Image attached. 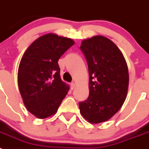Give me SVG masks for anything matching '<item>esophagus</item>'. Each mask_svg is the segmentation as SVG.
<instances>
[{
    "label": "esophagus",
    "mask_w": 149,
    "mask_h": 149,
    "mask_svg": "<svg viewBox=\"0 0 149 149\" xmlns=\"http://www.w3.org/2000/svg\"><path fill=\"white\" fill-rule=\"evenodd\" d=\"M75 87H76V84H75V83H72V84H71V89H75Z\"/></svg>",
    "instance_id": "34e87169"
}]
</instances>
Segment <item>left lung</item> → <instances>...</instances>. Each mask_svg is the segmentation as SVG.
Segmentation results:
<instances>
[{
	"label": "left lung",
	"mask_w": 149,
	"mask_h": 149,
	"mask_svg": "<svg viewBox=\"0 0 149 149\" xmlns=\"http://www.w3.org/2000/svg\"><path fill=\"white\" fill-rule=\"evenodd\" d=\"M89 68V95L79 103L80 113L92 124L107 122L121 109L129 84L126 60L108 38L94 36L81 42Z\"/></svg>",
	"instance_id": "left-lung-1"
}]
</instances>
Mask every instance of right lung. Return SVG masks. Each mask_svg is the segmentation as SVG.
<instances>
[{
  "instance_id": "add662e5",
  "label": "right lung",
  "mask_w": 149,
  "mask_h": 149,
  "mask_svg": "<svg viewBox=\"0 0 149 149\" xmlns=\"http://www.w3.org/2000/svg\"><path fill=\"white\" fill-rule=\"evenodd\" d=\"M74 44L70 38L50 33L36 39L22 56L18 89L26 108L38 119L54 115L69 90L60 77L58 60Z\"/></svg>"
}]
</instances>
